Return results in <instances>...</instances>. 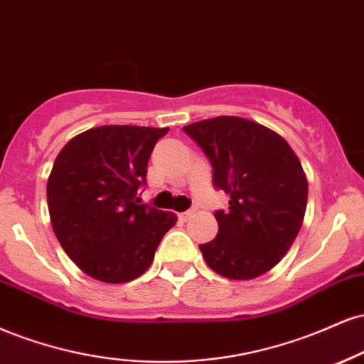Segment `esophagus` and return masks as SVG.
<instances>
[{"instance_id":"34e87169","label":"esophagus","mask_w":364,"mask_h":364,"mask_svg":"<svg viewBox=\"0 0 364 364\" xmlns=\"http://www.w3.org/2000/svg\"><path fill=\"white\" fill-rule=\"evenodd\" d=\"M192 215H194V209H189V211L178 213V220H181V221H187Z\"/></svg>"}]
</instances>
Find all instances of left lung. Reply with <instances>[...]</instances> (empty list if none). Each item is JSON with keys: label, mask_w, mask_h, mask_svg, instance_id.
Returning a JSON list of instances; mask_svg holds the SVG:
<instances>
[{"label": "left lung", "mask_w": 364, "mask_h": 364, "mask_svg": "<svg viewBox=\"0 0 364 364\" xmlns=\"http://www.w3.org/2000/svg\"><path fill=\"white\" fill-rule=\"evenodd\" d=\"M213 166V186L230 196L215 211L218 235L199 245L206 264L228 279H254L284 257L300 232L309 198L301 164L274 131L233 115L189 126Z\"/></svg>", "instance_id": "left-lung-1"}]
</instances>
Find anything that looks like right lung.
<instances>
[{"mask_svg": "<svg viewBox=\"0 0 364 364\" xmlns=\"http://www.w3.org/2000/svg\"><path fill=\"white\" fill-rule=\"evenodd\" d=\"M168 127L102 126L68 141L47 181L59 243L85 274L127 283L151 266L175 213L139 203L146 166Z\"/></svg>", "mask_w": 364, "mask_h": 364, "instance_id": "right-lung-1", "label": "right lung"}]
</instances>
